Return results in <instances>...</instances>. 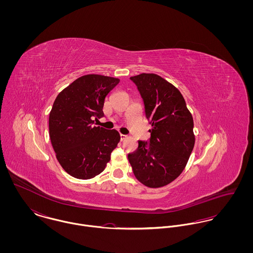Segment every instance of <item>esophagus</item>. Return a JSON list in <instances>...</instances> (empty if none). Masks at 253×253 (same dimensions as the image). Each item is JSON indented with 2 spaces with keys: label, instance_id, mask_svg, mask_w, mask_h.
<instances>
[{
  "label": "esophagus",
  "instance_id": "34e87169",
  "mask_svg": "<svg viewBox=\"0 0 253 253\" xmlns=\"http://www.w3.org/2000/svg\"><path fill=\"white\" fill-rule=\"evenodd\" d=\"M120 136H121V140H122V141H124L125 139H126V138H127V136H126V135H125V134H120Z\"/></svg>",
  "mask_w": 253,
  "mask_h": 253
}]
</instances>
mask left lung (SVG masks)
<instances>
[{"label": "left lung", "instance_id": "8db88e82", "mask_svg": "<svg viewBox=\"0 0 253 253\" xmlns=\"http://www.w3.org/2000/svg\"><path fill=\"white\" fill-rule=\"evenodd\" d=\"M143 98L152 128L150 141H138L128 154L136 179L149 188L164 187L184 170L195 145L194 121L179 89L157 74L130 77Z\"/></svg>", "mask_w": 253, "mask_h": 253}]
</instances>
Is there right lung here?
I'll return each mask as SVG.
<instances>
[{"instance_id": "obj_1", "label": "right lung", "mask_w": 253, "mask_h": 253, "mask_svg": "<svg viewBox=\"0 0 253 253\" xmlns=\"http://www.w3.org/2000/svg\"><path fill=\"white\" fill-rule=\"evenodd\" d=\"M120 79L88 74L75 80L56 96L48 118L49 137L63 169L78 179L100 174L120 142L115 129L94 126L103 114L106 95Z\"/></svg>"}]
</instances>
